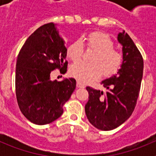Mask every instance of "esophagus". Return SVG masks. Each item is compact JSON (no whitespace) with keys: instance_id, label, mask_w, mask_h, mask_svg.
<instances>
[{"instance_id":"esophagus-1","label":"esophagus","mask_w":156,"mask_h":156,"mask_svg":"<svg viewBox=\"0 0 156 156\" xmlns=\"http://www.w3.org/2000/svg\"><path fill=\"white\" fill-rule=\"evenodd\" d=\"M76 87L79 88H84L85 87V84H83L82 82L80 81H77L76 82Z\"/></svg>"}]
</instances>
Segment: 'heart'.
<instances>
[{
    "label": "heart",
    "mask_w": 156,
    "mask_h": 156,
    "mask_svg": "<svg viewBox=\"0 0 156 156\" xmlns=\"http://www.w3.org/2000/svg\"><path fill=\"white\" fill-rule=\"evenodd\" d=\"M87 48L94 51L90 58V63L76 62L72 65L69 73L80 82L87 83L103 76L109 77L120 69L122 55L114 48L113 41L102 32H93L84 39ZM83 54V46L78 40L69 46L67 55L72 61L78 62Z\"/></svg>",
    "instance_id": "1"
}]
</instances>
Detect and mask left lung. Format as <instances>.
<instances>
[{
	"instance_id": "obj_1",
	"label": "left lung",
	"mask_w": 156,
	"mask_h": 156,
	"mask_svg": "<svg viewBox=\"0 0 156 156\" xmlns=\"http://www.w3.org/2000/svg\"><path fill=\"white\" fill-rule=\"evenodd\" d=\"M117 40L122 46V63L118 73L101 81L105 91L87 87L89 100L85 112L89 122L101 130H111L131 115L137 104L143 76L141 54L125 31Z\"/></svg>"
}]
</instances>
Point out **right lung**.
Listing matches in <instances>:
<instances>
[{"label": "right lung", "instance_id": "add662e5", "mask_svg": "<svg viewBox=\"0 0 156 156\" xmlns=\"http://www.w3.org/2000/svg\"><path fill=\"white\" fill-rule=\"evenodd\" d=\"M67 49L53 23L43 25L25 42L17 58L16 93L27 119L37 125L52 122L63 113V105L76 88L73 78L51 80V71H67Z\"/></svg>", "mask_w": 156, "mask_h": 156}]
</instances>
